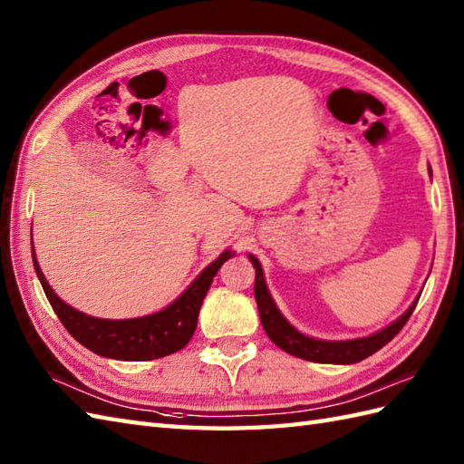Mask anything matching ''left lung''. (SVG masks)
Wrapping results in <instances>:
<instances>
[{
    "instance_id": "1",
    "label": "left lung",
    "mask_w": 464,
    "mask_h": 464,
    "mask_svg": "<svg viewBox=\"0 0 464 464\" xmlns=\"http://www.w3.org/2000/svg\"><path fill=\"white\" fill-rule=\"evenodd\" d=\"M249 258L255 266V298H256L258 314H261V322H263L266 336L271 338L281 350L288 352L290 355H296V358L308 360V362L355 363V362L365 360L368 355L382 350L387 342H392L397 334H400V330L407 324L409 316L413 314L417 300H419L417 298L415 303L409 306V310L400 320H395L393 324L380 330L378 334H373V336L346 340V342H322V340L304 336V334H300L298 330H295L288 324L285 316L278 312L276 304L273 303L271 295H268L261 263H258V258L253 255Z\"/></svg>"
}]
</instances>
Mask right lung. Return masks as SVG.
I'll use <instances>...</instances> for the list:
<instances>
[{"instance_id": "1", "label": "right lung", "mask_w": 464, "mask_h": 464, "mask_svg": "<svg viewBox=\"0 0 464 464\" xmlns=\"http://www.w3.org/2000/svg\"><path fill=\"white\" fill-rule=\"evenodd\" d=\"M31 253H34V246H31ZM231 255V251L221 253L218 261H213L206 271L191 283L186 293L168 308L156 312V314L132 320L92 318L71 308L53 293V288L41 273L35 253L34 266L41 281V286L45 290L49 304L55 310L61 324L69 330L74 340L81 342L82 346L89 348L91 352L104 355V358L124 362H146L164 358V355L186 348V343L191 340L193 332H196L199 308L213 283V276L218 275L221 265L227 261Z\"/></svg>"}]
</instances>
